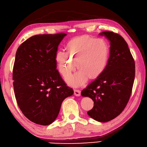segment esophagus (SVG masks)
Here are the masks:
<instances>
[{"label": "esophagus", "mask_w": 147, "mask_h": 147, "mask_svg": "<svg viewBox=\"0 0 147 147\" xmlns=\"http://www.w3.org/2000/svg\"><path fill=\"white\" fill-rule=\"evenodd\" d=\"M74 95L76 96H80V91L79 89H74Z\"/></svg>", "instance_id": "esophagus-1"}]
</instances>
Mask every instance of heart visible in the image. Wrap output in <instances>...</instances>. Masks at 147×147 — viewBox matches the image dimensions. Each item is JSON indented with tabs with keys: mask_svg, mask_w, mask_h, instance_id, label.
Here are the masks:
<instances>
[{
	"mask_svg": "<svg viewBox=\"0 0 147 147\" xmlns=\"http://www.w3.org/2000/svg\"><path fill=\"white\" fill-rule=\"evenodd\" d=\"M67 51L63 49L57 51L55 60L59 72L63 76L76 68L77 63L79 70L66 78V81L70 86H82L89 77L99 76L109 62V46L103 38L81 36L70 40L67 44Z\"/></svg>",
	"mask_w": 147,
	"mask_h": 147,
	"instance_id": "obj_1",
	"label": "heart"
}]
</instances>
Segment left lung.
Listing matches in <instances>:
<instances>
[{
  "label": "left lung",
  "instance_id": "obj_1",
  "mask_svg": "<svg viewBox=\"0 0 147 147\" xmlns=\"http://www.w3.org/2000/svg\"><path fill=\"white\" fill-rule=\"evenodd\" d=\"M110 41V56L105 69L83 89L81 95L89 97L94 107L88 112L92 119L106 122L121 113L129 100L135 76V63L127 44L121 35L103 32Z\"/></svg>",
  "mask_w": 147,
  "mask_h": 147
}]
</instances>
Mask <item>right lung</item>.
I'll list each match as a JSON object with an SVG mask.
<instances>
[{"instance_id":"1","label":"right lung","mask_w":147,"mask_h":147,"mask_svg":"<svg viewBox=\"0 0 147 147\" xmlns=\"http://www.w3.org/2000/svg\"><path fill=\"white\" fill-rule=\"evenodd\" d=\"M66 35H36L17 49L13 72L15 97L23 115L35 124L53 123L63 101L74 94L56 69L55 54Z\"/></svg>"}]
</instances>
